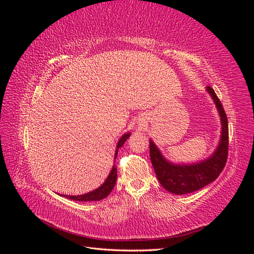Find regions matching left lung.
Masks as SVG:
<instances>
[{
	"mask_svg": "<svg viewBox=\"0 0 254 254\" xmlns=\"http://www.w3.org/2000/svg\"><path fill=\"white\" fill-rule=\"evenodd\" d=\"M206 91L216 105L221 121L220 141L211 157L198 163L174 164L167 161L156 144L149 140L150 160L157 178L161 186L175 195L188 194L204 188L217 178L227 162L229 145L228 119L224 107L214 90L207 86Z\"/></svg>",
	"mask_w": 254,
	"mask_h": 254,
	"instance_id": "1",
	"label": "left lung"
}]
</instances>
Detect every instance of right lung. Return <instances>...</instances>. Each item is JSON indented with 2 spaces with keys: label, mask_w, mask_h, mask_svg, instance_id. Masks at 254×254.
<instances>
[{
  "label": "right lung",
  "mask_w": 254,
  "mask_h": 254,
  "mask_svg": "<svg viewBox=\"0 0 254 254\" xmlns=\"http://www.w3.org/2000/svg\"><path fill=\"white\" fill-rule=\"evenodd\" d=\"M129 136H130V133L127 132L125 134H123V136L119 140L118 145H117V150H115L114 159H117L119 148H121L122 146L124 145V143L126 142V140ZM117 178H118V171H117V167H115V165H113L110 174L108 175V177H107V179L98 189L92 190V191H89V193L83 194V195H77V196L61 195V196L66 197L68 199H71V200H75V201H99V200H102V199L106 198L111 193V190L114 188V184H115V182H117Z\"/></svg>",
  "instance_id": "1"
}]
</instances>
